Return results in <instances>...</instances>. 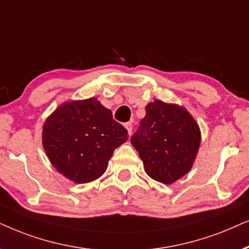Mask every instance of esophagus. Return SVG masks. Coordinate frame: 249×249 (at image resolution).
<instances>
[{"instance_id": "esophagus-1", "label": "esophagus", "mask_w": 249, "mask_h": 249, "mask_svg": "<svg viewBox=\"0 0 249 249\" xmlns=\"http://www.w3.org/2000/svg\"><path fill=\"white\" fill-rule=\"evenodd\" d=\"M125 128H126L128 134L132 133V128H133V124H132V122H127L125 123Z\"/></svg>"}]
</instances>
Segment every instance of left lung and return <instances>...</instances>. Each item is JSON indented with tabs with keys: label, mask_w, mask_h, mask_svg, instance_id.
<instances>
[{
	"label": "left lung",
	"mask_w": 249,
	"mask_h": 249,
	"mask_svg": "<svg viewBox=\"0 0 249 249\" xmlns=\"http://www.w3.org/2000/svg\"><path fill=\"white\" fill-rule=\"evenodd\" d=\"M131 143L139 151L145 173L170 184L190 171L200 144V131L185 109L156 100L145 107Z\"/></svg>",
	"instance_id": "1"
}]
</instances>
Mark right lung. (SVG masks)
Listing matches in <instances>:
<instances>
[{"instance_id": "1", "label": "right lung", "mask_w": 249, "mask_h": 249, "mask_svg": "<svg viewBox=\"0 0 249 249\" xmlns=\"http://www.w3.org/2000/svg\"><path fill=\"white\" fill-rule=\"evenodd\" d=\"M127 137L111 110L91 98L62 105L46 119L43 147L60 173L86 183L105 173L112 152Z\"/></svg>"}]
</instances>
